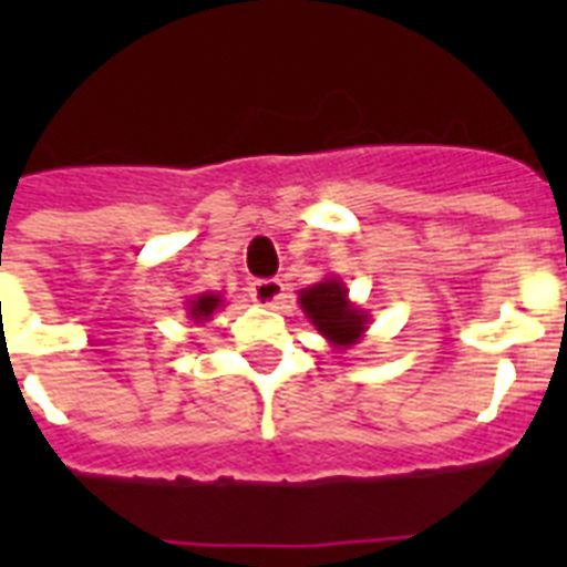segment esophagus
I'll use <instances>...</instances> for the list:
<instances>
[{"label": "esophagus", "mask_w": 567, "mask_h": 567, "mask_svg": "<svg viewBox=\"0 0 567 567\" xmlns=\"http://www.w3.org/2000/svg\"><path fill=\"white\" fill-rule=\"evenodd\" d=\"M249 297L258 302V306H267V309H276L279 302L285 300V285L282 279L276 276H265V279H252L249 282Z\"/></svg>", "instance_id": "34e87169"}]
</instances>
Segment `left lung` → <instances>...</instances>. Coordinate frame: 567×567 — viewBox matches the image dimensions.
Masks as SVG:
<instances>
[{"label":"left lung","mask_w":567,"mask_h":567,"mask_svg":"<svg viewBox=\"0 0 567 567\" xmlns=\"http://www.w3.org/2000/svg\"><path fill=\"white\" fill-rule=\"evenodd\" d=\"M300 306L332 344H353L364 332V315L347 302L344 285L338 279H327L300 291Z\"/></svg>","instance_id":"8db88e82"}]
</instances>
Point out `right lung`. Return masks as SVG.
<instances>
[{
    "label": "right lung",
    "mask_w": 567,
    "mask_h": 567,
    "mask_svg": "<svg viewBox=\"0 0 567 567\" xmlns=\"http://www.w3.org/2000/svg\"><path fill=\"white\" fill-rule=\"evenodd\" d=\"M217 302H220V297H214V293H203V297H199V300L190 306V318H194V320L203 318L205 320L214 309H217Z\"/></svg>",
    "instance_id": "right-lung-1"
}]
</instances>
